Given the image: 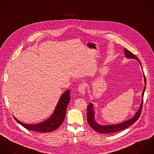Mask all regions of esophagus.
Masks as SVG:
<instances>
[{"label":"esophagus","mask_w":154,"mask_h":154,"mask_svg":"<svg viewBox=\"0 0 154 154\" xmlns=\"http://www.w3.org/2000/svg\"><path fill=\"white\" fill-rule=\"evenodd\" d=\"M78 90L79 91V92L82 94H85V84H80L79 87H78Z\"/></svg>","instance_id":"obj_1"}]
</instances>
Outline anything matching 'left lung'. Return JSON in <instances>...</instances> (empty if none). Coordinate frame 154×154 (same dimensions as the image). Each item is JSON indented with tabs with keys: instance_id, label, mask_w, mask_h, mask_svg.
<instances>
[{
	"instance_id": "obj_1",
	"label": "left lung",
	"mask_w": 154,
	"mask_h": 154,
	"mask_svg": "<svg viewBox=\"0 0 154 154\" xmlns=\"http://www.w3.org/2000/svg\"><path fill=\"white\" fill-rule=\"evenodd\" d=\"M125 56L127 58L136 59L141 64L140 61L137 58V56L135 55H134L132 52L128 50L126 48H125ZM144 80H145V88H144V89L142 91V103L140 104V107H139V110H137V112L136 113V114H135V115L134 118H132V119L128 120H127V121H126L123 123L118 124V125L101 126V125H99V124H97L94 121V113L93 112V105L91 103H89V104L87 107V122H88V123L89 124V125L95 131H96L99 133H100V134H112V133H115L116 132H119V131H122L123 129H125L128 128V127H129L130 126H131L135 122H136V121L139 119V118L140 116L142 109L143 102V94H144V92H145V88H146V82L145 75H144Z\"/></svg>"
}]
</instances>
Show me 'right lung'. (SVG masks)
Instances as JSON below:
<instances>
[{"label": "right lung", "mask_w": 154, "mask_h": 154, "mask_svg": "<svg viewBox=\"0 0 154 154\" xmlns=\"http://www.w3.org/2000/svg\"><path fill=\"white\" fill-rule=\"evenodd\" d=\"M69 93V90L64 93L60 97L51 117L43 122L36 125H27L19 121L15 117L14 118L20 125L29 131H34L42 133L54 131L62 124L65 119L66 109L70 100Z\"/></svg>", "instance_id": "1"}]
</instances>
